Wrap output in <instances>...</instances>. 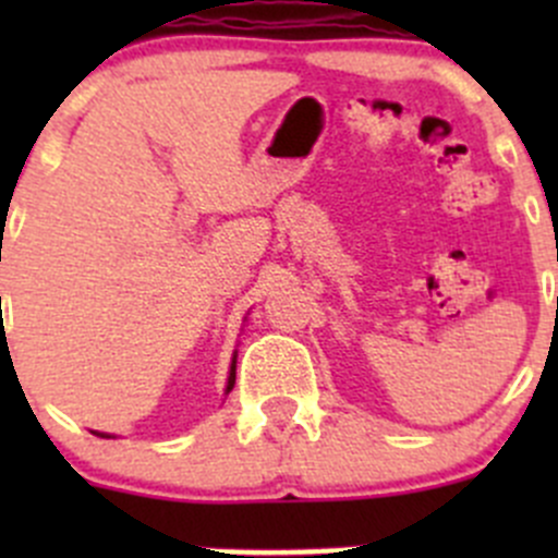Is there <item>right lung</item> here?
I'll use <instances>...</instances> for the list:
<instances>
[{
  "label": "right lung",
  "mask_w": 558,
  "mask_h": 558,
  "mask_svg": "<svg viewBox=\"0 0 558 558\" xmlns=\"http://www.w3.org/2000/svg\"><path fill=\"white\" fill-rule=\"evenodd\" d=\"M232 386H234V362H232V373H229V386H227V391H232ZM99 437H105V435H99Z\"/></svg>",
  "instance_id": "1"
}]
</instances>
